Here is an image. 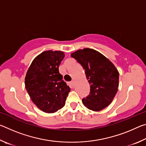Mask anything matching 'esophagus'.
<instances>
[{
  "mask_svg": "<svg viewBox=\"0 0 146 146\" xmlns=\"http://www.w3.org/2000/svg\"><path fill=\"white\" fill-rule=\"evenodd\" d=\"M70 85L72 86V87H73L74 86V81H71V82H70Z\"/></svg>",
  "mask_w": 146,
  "mask_h": 146,
  "instance_id": "obj_1",
  "label": "esophagus"
}]
</instances>
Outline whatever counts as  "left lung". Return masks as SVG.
<instances>
[{
	"label": "left lung",
	"mask_w": 146,
	"mask_h": 146,
	"mask_svg": "<svg viewBox=\"0 0 146 146\" xmlns=\"http://www.w3.org/2000/svg\"><path fill=\"white\" fill-rule=\"evenodd\" d=\"M85 70L90 85V95L82 99L89 110L99 111L107 107L117 93L119 73L113 64L93 49H79L71 54Z\"/></svg>",
	"instance_id": "obj_1"
}]
</instances>
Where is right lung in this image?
<instances>
[{
	"label": "right lung",
	"mask_w": 146,
	"mask_h": 146,
	"mask_svg": "<svg viewBox=\"0 0 146 146\" xmlns=\"http://www.w3.org/2000/svg\"><path fill=\"white\" fill-rule=\"evenodd\" d=\"M64 56L60 51H44L35 58L26 73V90L33 102L45 113L63 108L70 91L58 71Z\"/></svg>",
	"instance_id": "right-lung-1"
}]
</instances>
